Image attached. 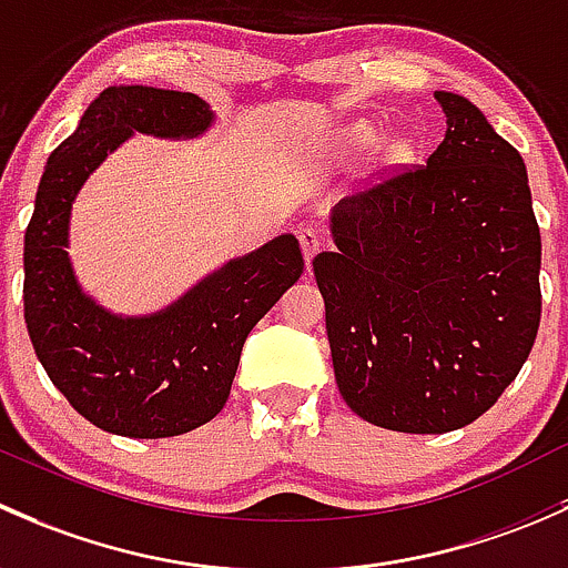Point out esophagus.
Listing matches in <instances>:
<instances>
[{"label": "esophagus", "mask_w": 568, "mask_h": 568, "mask_svg": "<svg viewBox=\"0 0 568 568\" xmlns=\"http://www.w3.org/2000/svg\"><path fill=\"white\" fill-rule=\"evenodd\" d=\"M297 241H301L303 256H306V265H308V262L314 260V254L323 248V237H320V232L312 230V226H303V230L297 232Z\"/></svg>", "instance_id": "1"}]
</instances>
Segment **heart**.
<instances>
[{
	"mask_svg": "<svg viewBox=\"0 0 568 568\" xmlns=\"http://www.w3.org/2000/svg\"><path fill=\"white\" fill-rule=\"evenodd\" d=\"M353 139L358 144H366V142H372L374 139V128L372 125H355L353 128ZM399 150H405V144H399Z\"/></svg>",
	"mask_w": 568,
	"mask_h": 568,
	"instance_id": "obj_1",
	"label": "heart"
}]
</instances>
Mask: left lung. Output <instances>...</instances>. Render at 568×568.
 Instances as JSON below:
<instances>
[{"label": "left lung", "instance_id": "8db88e82", "mask_svg": "<svg viewBox=\"0 0 568 568\" xmlns=\"http://www.w3.org/2000/svg\"><path fill=\"white\" fill-rule=\"evenodd\" d=\"M446 136L333 207L314 256L333 372L374 426L443 435L498 402L541 320V235L523 155L467 98L435 92Z\"/></svg>", "mask_w": 568, "mask_h": 568}]
</instances>
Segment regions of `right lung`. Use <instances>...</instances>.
<instances>
[{"label": "right lung", "mask_w": 568, "mask_h": 568, "mask_svg": "<svg viewBox=\"0 0 568 568\" xmlns=\"http://www.w3.org/2000/svg\"><path fill=\"white\" fill-rule=\"evenodd\" d=\"M210 122V103L194 92L109 87L40 178L23 237V320L51 383L111 435L155 440L215 418L245 336L303 273L297 237L278 235L150 317H116L81 292L65 248L70 207L92 169L133 131L191 139Z\"/></svg>", "instance_id": "right-lung-1"}]
</instances>
